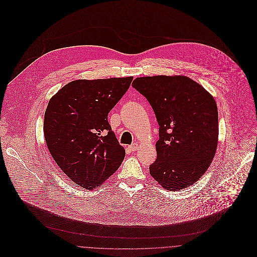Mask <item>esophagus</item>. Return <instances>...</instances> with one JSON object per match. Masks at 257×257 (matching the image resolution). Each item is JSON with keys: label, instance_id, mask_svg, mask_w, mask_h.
Segmentation results:
<instances>
[{"label": "esophagus", "instance_id": "obj_1", "mask_svg": "<svg viewBox=\"0 0 257 257\" xmlns=\"http://www.w3.org/2000/svg\"><path fill=\"white\" fill-rule=\"evenodd\" d=\"M128 148H130L132 151H137V150L139 149V145H138V144H134V145L130 146Z\"/></svg>", "mask_w": 257, "mask_h": 257}]
</instances>
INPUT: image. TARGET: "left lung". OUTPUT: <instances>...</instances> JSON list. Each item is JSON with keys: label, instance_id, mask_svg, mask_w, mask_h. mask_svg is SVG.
I'll list each match as a JSON object with an SVG mask.
<instances>
[{"label": "left lung", "instance_id": "left-lung-1", "mask_svg": "<svg viewBox=\"0 0 257 257\" xmlns=\"http://www.w3.org/2000/svg\"><path fill=\"white\" fill-rule=\"evenodd\" d=\"M133 87L147 98L159 124L150 175L170 191L193 185L209 168L218 147L215 99L186 76L140 77Z\"/></svg>", "mask_w": 257, "mask_h": 257}]
</instances>
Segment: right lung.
<instances>
[{"label":"right lung","instance_id":"add662e5","mask_svg":"<svg viewBox=\"0 0 257 257\" xmlns=\"http://www.w3.org/2000/svg\"><path fill=\"white\" fill-rule=\"evenodd\" d=\"M133 79L75 80L48 103L43 122L46 146L60 169L80 187L92 190L102 185L124 158L108 113Z\"/></svg>","mask_w":257,"mask_h":257}]
</instances>
